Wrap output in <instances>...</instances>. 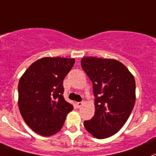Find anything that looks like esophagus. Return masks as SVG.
I'll list each match as a JSON object with an SVG mask.
<instances>
[{
    "label": "esophagus",
    "instance_id": "esophagus-1",
    "mask_svg": "<svg viewBox=\"0 0 156 156\" xmlns=\"http://www.w3.org/2000/svg\"><path fill=\"white\" fill-rule=\"evenodd\" d=\"M82 105H83V102H78L76 103V106H77V107H78V108H80V107H81Z\"/></svg>",
    "mask_w": 156,
    "mask_h": 156
}]
</instances>
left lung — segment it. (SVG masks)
<instances>
[{
	"instance_id": "left-lung-1",
	"label": "left lung",
	"mask_w": 156,
	"mask_h": 156,
	"mask_svg": "<svg viewBox=\"0 0 156 156\" xmlns=\"http://www.w3.org/2000/svg\"><path fill=\"white\" fill-rule=\"evenodd\" d=\"M81 67L92 81L95 97L94 115L84 122V128L98 139L111 137L123 127L134 107V77L115 59L86 57Z\"/></svg>"
}]
</instances>
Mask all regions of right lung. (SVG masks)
<instances>
[{
  "mask_svg": "<svg viewBox=\"0 0 156 156\" xmlns=\"http://www.w3.org/2000/svg\"><path fill=\"white\" fill-rule=\"evenodd\" d=\"M74 58L45 57L33 62L19 82V108L29 127L41 136L55 134L73 106L63 98V80Z\"/></svg>",
  "mask_w": 156,
  "mask_h": 156,
  "instance_id": "add662e5",
  "label": "right lung"
}]
</instances>
